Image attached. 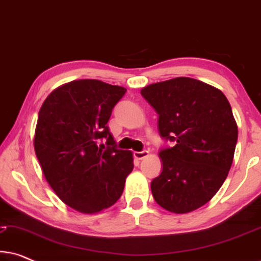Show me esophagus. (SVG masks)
<instances>
[{
	"mask_svg": "<svg viewBox=\"0 0 261 261\" xmlns=\"http://www.w3.org/2000/svg\"><path fill=\"white\" fill-rule=\"evenodd\" d=\"M149 155V152L148 151H141V152H134V158L138 159V160H141L146 158V156Z\"/></svg>",
	"mask_w": 261,
	"mask_h": 261,
	"instance_id": "esophagus-1",
	"label": "esophagus"
}]
</instances>
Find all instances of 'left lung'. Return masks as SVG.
Segmentation results:
<instances>
[{"mask_svg": "<svg viewBox=\"0 0 261 261\" xmlns=\"http://www.w3.org/2000/svg\"><path fill=\"white\" fill-rule=\"evenodd\" d=\"M141 95L159 115L163 171L151 183L155 202L174 214L208 203L222 187L233 163L238 124L220 89L190 77L149 84Z\"/></svg>", "mask_w": 261, "mask_h": 261, "instance_id": "8db88e82", "label": "left lung"}]
</instances>
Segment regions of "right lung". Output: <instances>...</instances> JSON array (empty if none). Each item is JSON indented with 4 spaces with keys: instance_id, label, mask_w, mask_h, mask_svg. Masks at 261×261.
<instances>
[{
    "instance_id": "add662e5",
    "label": "right lung",
    "mask_w": 261,
    "mask_h": 261,
    "mask_svg": "<svg viewBox=\"0 0 261 261\" xmlns=\"http://www.w3.org/2000/svg\"><path fill=\"white\" fill-rule=\"evenodd\" d=\"M124 92L98 80H77L55 89L39 110L34 149L42 173L56 195L80 213L115 204L133 171V153L115 147L107 126Z\"/></svg>"
}]
</instances>
